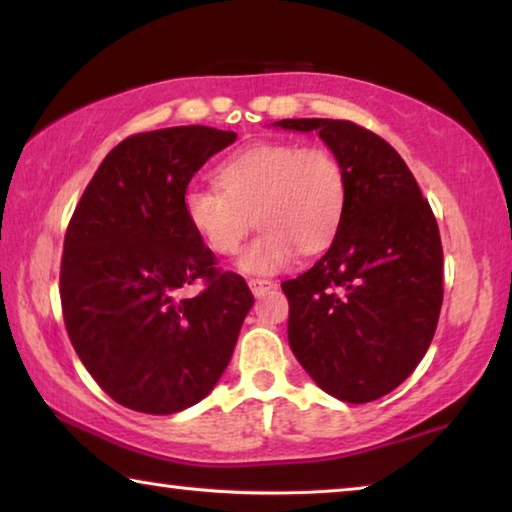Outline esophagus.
<instances>
[{"mask_svg":"<svg viewBox=\"0 0 512 512\" xmlns=\"http://www.w3.org/2000/svg\"><path fill=\"white\" fill-rule=\"evenodd\" d=\"M248 287H250V291H253L255 296L259 298V296H264L266 291L275 289V282H273V280H262V277H250Z\"/></svg>","mask_w":512,"mask_h":512,"instance_id":"34e87169","label":"esophagus"}]
</instances>
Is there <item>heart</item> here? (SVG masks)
Instances as JSON below:
<instances>
[{"label": "heart", "mask_w": 512, "mask_h": 512, "mask_svg": "<svg viewBox=\"0 0 512 512\" xmlns=\"http://www.w3.org/2000/svg\"><path fill=\"white\" fill-rule=\"evenodd\" d=\"M219 187L192 185L183 210L205 246L237 255L253 225L257 239L241 257L246 273L268 275L302 253H318L339 230L348 183L341 160L325 146L257 142L225 158L216 169Z\"/></svg>", "instance_id": "obj_1"}]
</instances>
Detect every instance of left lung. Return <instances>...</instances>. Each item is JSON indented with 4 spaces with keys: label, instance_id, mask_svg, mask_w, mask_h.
Instances as JSON below:
<instances>
[{
    "label": "left lung",
    "instance_id": "1",
    "mask_svg": "<svg viewBox=\"0 0 512 512\" xmlns=\"http://www.w3.org/2000/svg\"><path fill=\"white\" fill-rule=\"evenodd\" d=\"M341 160L348 203L332 246L282 282L289 345L309 377L350 404L391 393L422 361L443 305L436 216L391 144L348 119H282Z\"/></svg>",
    "mask_w": 512,
    "mask_h": 512
}]
</instances>
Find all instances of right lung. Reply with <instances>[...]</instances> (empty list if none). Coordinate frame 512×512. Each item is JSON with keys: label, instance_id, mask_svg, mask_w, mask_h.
<instances>
[{"label": "right lung", "instance_id": "obj_1", "mask_svg": "<svg viewBox=\"0 0 512 512\" xmlns=\"http://www.w3.org/2000/svg\"><path fill=\"white\" fill-rule=\"evenodd\" d=\"M237 133L176 126L126 137L85 187L65 232L60 302L76 354L128 409L169 415L201 402L253 307L246 280L216 268L189 225V180ZM198 281L196 297L184 291Z\"/></svg>", "mask_w": 512, "mask_h": 512}]
</instances>
